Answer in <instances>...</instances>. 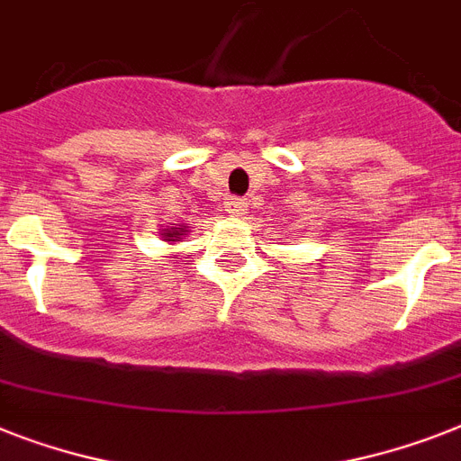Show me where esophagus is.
I'll list each match as a JSON object with an SVG mask.
<instances>
[{"mask_svg": "<svg viewBox=\"0 0 461 461\" xmlns=\"http://www.w3.org/2000/svg\"><path fill=\"white\" fill-rule=\"evenodd\" d=\"M226 212L230 216H242L247 212V204L240 197H228L226 200Z\"/></svg>", "mask_w": 461, "mask_h": 461, "instance_id": "esophagus-1", "label": "esophagus"}]
</instances>
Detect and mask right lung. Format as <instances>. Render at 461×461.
Listing matches in <instances>:
<instances>
[{
    "mask_svg": "<svg viewBox=\"0 0 461 461\" xmlns=\"http://www.w3.org/2000/svg\"><path fill=\"white\" fill-rule=\"evenodd\" d=\"M159 235H162V240L169 242V245H176V242H184V238L188 235V226H176V223H171V228H162V233Z\"/></svg>",
    "mask_w": 461,
    "mask_h": 461,
    "instance_id": "right-lung-1",
    "label": "right lung"
}]
</instances>
